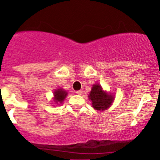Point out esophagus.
I'll use <instances>...</instances> for the list:
<instances>
[{
  "mask_svg": "<svg viewBox=\"0 0 160 160\" xmlns=\"http://www.w3.org/2000/svg\"><path fill=\"white\" fill-rule=\"evenodd\" d=\"M82 93H83V91L82 90H80V91H77V92H76V94H77V95H82Z\"/></svg>",
  "mask_w": 160,
  "mask_h": 160,
  "instance_id": "esophagus-1",
  "label": "esophagus"
}]
</instances>
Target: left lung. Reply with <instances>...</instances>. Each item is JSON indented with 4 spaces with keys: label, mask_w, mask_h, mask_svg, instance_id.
Instances as JSON below:
<instances>
[{
    "label": "left lung",
    "mask_w": 160,
    "mask_h": 160,
    "mask_svg": "<svg viewBox=\"0 0 160 160\" xmlns=\"http://www.w3.org/2000/svg\"><path fill=\"white\" fill-rule=\"evenodd\" d=\"M88 98L92 101V107L98 111L109 108L114 99V95L102 90V87L98 83L93 85Z\"/></svg>",
    "instance_id": "left-lung-1"
}]
</instances>
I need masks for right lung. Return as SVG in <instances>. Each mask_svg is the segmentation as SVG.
<instances>
[{
  "label": "right lung",
  "instance_id": "right-lung-1",
  "mask_svg": "<svg viewBox=\"0 0 160 160\" xmlns=\"http://www.w3.org/2000/svg\"><path fill=\"white\" fill-rule=\"evenodd\" d=\"M67 92H65L63 89H57L55 92H53V101L56 103H62L66 98Z\"/></svg>",
  "mask_w": 160,
  "mask_h": 160
}]
</instances>
